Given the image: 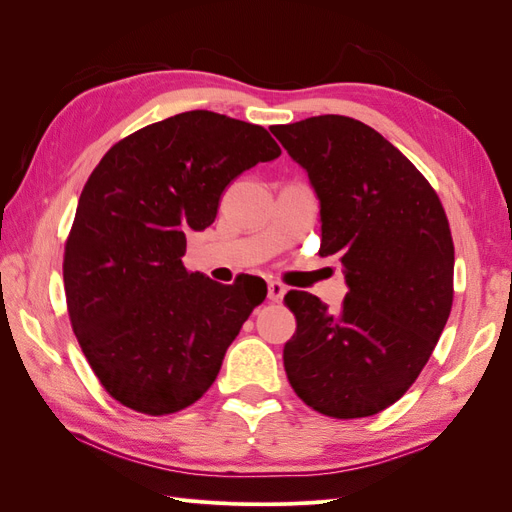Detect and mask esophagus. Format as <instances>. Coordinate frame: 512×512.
Instances as JSON below:
<instances>
[{"instance_id": "esophagus-1", "label": "esophagus", "mask_w": 512, "mask_h": 512, "mask_svg": "<svg viewBox=\"0 0 512 512\" xmlns=\"http://www.w3.org/2000/svg\"><path fill=\"white\" fill-rule=\"evenodd\" d=\"M286 294V286L282 282H269V301L280 303Z\"/></svg>"}]
</instances>
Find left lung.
<instances>
[{"label":"left lung","instance_id":"left-lung-1","mask_svg":"<svg viewBox=\"0 0 512 512\" xmlns=\"http://www.w3.org/2000/svg\"><path fill=\"white\" fill-rule=\"evenodd\" d=\"M271 132L307 170L320 198V256H337L348 284L337 312L309 292L286 294L297 318L286 376L324 416L378 414L414 384L451 314L444 207L421 170L363 121L320 115Z\"/></svg>","mask_w":512,"mask_h":512}]
</instances>
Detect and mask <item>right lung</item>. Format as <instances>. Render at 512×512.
<instances>
[{
    "mask_svg": "<svg viewBox=\"0 0 512 512\" xmlns=\"http://www.w3.org/2000/svg\"><path fill=\"white\" fill-rule=\"evenodd\" d=\"M280 153L262 126L188 111L121 138L89 175L64 250L66 303L89 367L121 406L173 414L218 378L267 284L190 273L185 235L215 222L232 179Z\"/></svg>",
    "mask_w": 512,
    "mask_h": 512,
    "instance_id": "add662e5",
    "label": "right lung"
}]
</instances>
